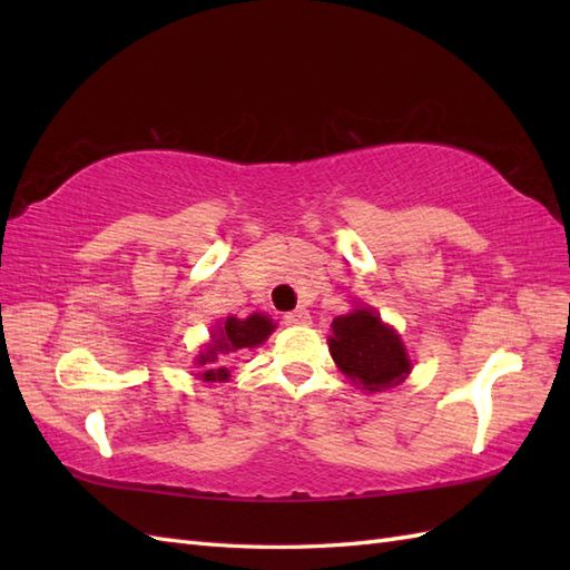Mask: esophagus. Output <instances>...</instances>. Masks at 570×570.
Returning <instances> with one entry per match:
<instances>
[{"mask_svg": "<svg viewBox=\"0 0 570 570\" xmlns=\"http://www.w3.org/2000/svg\"><path fill=\"white\" fill-rule=\"evenodd\" d=\"M308 321H311V316H308L306 308L288 311L286 316H284V323H288V325H304V323H308Z\"/></svg>", "mask_w": 570, "mask_h": 570, "instance_id": "obj_1", "label": "esophagus"}]
</instances>
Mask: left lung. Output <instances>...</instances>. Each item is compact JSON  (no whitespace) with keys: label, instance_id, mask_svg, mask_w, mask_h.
Segmentation results:
<instances>
[{"label":"left lung","instance_id":"obj_1","mask_svg":"<svg viewBox=\"0 0 570 570\" xmlns=\"http://www.w3.org/2000/svg\"><path fill=\"white\" fill-rule=\"evenodd\" d=\"M331 355L355 384L367 392H382L404 382L411 362L399 335L386 328L372 308H355L333 321Z\"/></svg>","mask_w":570,"mask_h":570}]
</instances>
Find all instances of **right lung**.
Instances as JSON below:
<instances>
[{
  "mask_svg": "<svg viewBox=\"0 0 570 570\" xmlns=\"http://www.w3.org/2000/svg\"><path fill=\"white\" fill-rule=\"evenodd\" d=\"M274 331V323L262 316V313H254V316L249 318H235L229 316L225 321V325H220V331H217L213 335V345L205 350V353L198 355L196 365L205 367V372L200 374L203 380H227L229 377V370L225 367H217V370H210L215 362H217V355L223 353H235V350H245V347H257L266 341V335H272Z\"/></svg>",
  "mask_w": 570,
  "mask_h": 570,
  "instance_id": "obj_1",
  "label": "right lung"
}]
</instances>
